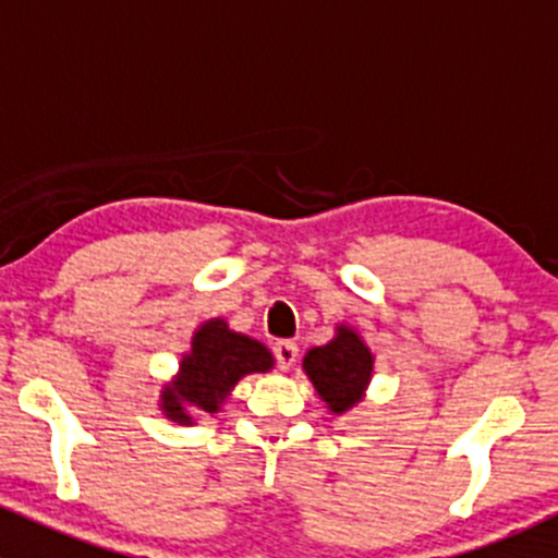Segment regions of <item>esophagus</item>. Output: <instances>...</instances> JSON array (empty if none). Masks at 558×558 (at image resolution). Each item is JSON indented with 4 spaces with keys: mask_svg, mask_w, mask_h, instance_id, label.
I'll list each match as a JSON object with an SVG mask.
<instances>
[{
    "mask_svg": "<svg viewBox=\"0 0 558 558\" xmlns=\"http://www.w3.org/2000/svg\"><path fill=\"white\" fill-rule=\"evenodd\" d=\"M272 351H275V359H278V367L283 369V373H289V369L294 367L296 356H300V348H296V342H291V340L275 342Z\"/></svg>",
    "mask_w": 558,
    "mask_h": 558,
    "instance_id": "34e87169",
    "label": "esophagus"
}]
</instances>
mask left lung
Here are the masks:
<instances>
[{
    "label": "left lung",
    "instance_id": "left-lung-1",
    "mask_svg": "<svg viewBox=\"0 0 558 558\" xmlns=\"http://www.w3.org/2000/svg\"><path fill=\"white\" fill-rule=\"evenodd\" d=\"M307 380L331 415H342L367 397L375 373L373 348L351 324H337L326 345L311 348L302 359Z\"/></svg>",
    "mask_w": 558,
    "mask_h": 558
}]
</instances>
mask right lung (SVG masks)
Returning <instances> with one entry per match:
<instances>
[{"instance_id":"add662e5","label":"right lung","mask_w":558,"mask_h":558,"mask_svg":"<svg viewBox=\"0 0 558 558\" xmlns=\"http://www.w3.org/2000/svg\"><path fill=\"white\" fill-rule=\"evenodd\" d=\"M275 356L264 342L234 331L227 318L196 326L189 351L180 356L178 373L161 386L159 410L167 421L194 426L202 415H216L234 386L253 373H269Z\"/></svg>"}]
</instances>
